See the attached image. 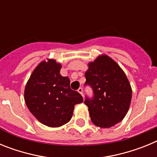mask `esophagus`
<instances>
[{
	"instance_id": "34e87169",
	"label": "esophagus",
	"mask_w": 157,
	"mask_h": 157,
	"mask_svg": "<svg viewBox=\"0 0 157 157\" xmlns=\"http://www.w3.org/2000/svg\"><path fill=\"white\" fill-rule=\"evenodd\" d=\"M78 92L79 93V94H81V95L83 96V90H82V87L78 88Z\"/></svg>"
}]
</instances>
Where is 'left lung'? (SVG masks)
Masks as SVG:
<instances>
[{
	"mask_svg": "<svg viewBox=\"0 0 157 157\" xmlns=\"http://www.w3.org/2000/svg\"><path fill=\"white\" fill-rule=\"evenodd\" d=\"M85 86H90L93 97L86 96L91 121L102 128L120 123L130 107L132 90L120 67L108 56H100L89 63Z\"/></svg>",
	"mask_w": 157,
	"mask_h": 157,
	"instance_id": "1",
	"label": "left lung"
}]
</instances>
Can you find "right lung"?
Here are the masks:
<instances>
[{"label": "right lung", "mask_w": 157, "mask_h": 157, "mask_svg": "<svg viewBox=\"0 0 157 157\" xmlns=\"http://www.w3.org/2000/svg\"><path fill=\"white\" fill-rule=\"evenodd\" d=\"M61 65L54 59L38 64L25 88V102L39 122L58 127L71 120L75 105L82 103L79 93L72 90L70 79L59 74Z\"/></svg>", "instance_id": "right-lung-1"}]
</instances>
